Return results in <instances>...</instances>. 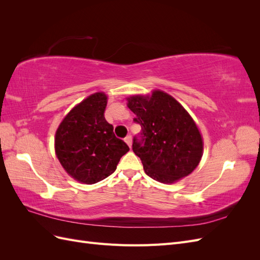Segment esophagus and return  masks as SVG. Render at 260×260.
Masks as SVG:
<instances>
[{"label": "esophagus", "instance_id": "1", "mask_svg": "<svg viewBox=\"0 0 260 260\" xmlns=\"http://www.w3.org/2000/svg\"><path fill=\"white\" fill-rule=\"evenodd\" d=\"M124 142L131 147V145H132V137H131V135H129V136H127V137L124 138Z\"/></svg>", "mask_w": 260, "mask_h": 260}]
</instances>
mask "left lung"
Instances as JSON below:
<instances>
[{
	"mask_svg": "<svg viewBox=\"0 0 260 260\" xmlns=\"http://www.w3.org/2000/svg\"><path fill=\"white\" fill-rule=\"evenodd\" d=\"M128 107L141 132L132 149L142 160L145 174L159 182L172 183L198 167L203 140L194 120L178 102L162 91L152 96H131Z\"/></svg>",
	"mask_w": 260,
	"mask_h": 260,
	"instance_id": "obj_1",
	"label": "left lung"
}]
</instances>
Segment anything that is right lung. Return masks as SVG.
<instances>
[{
  "label": "right lung",
  "instance_id": "obj_1",
  "mask_svg": "<svg viewBox=\"0 0 260 260\" xmlns=\"http://www.w3.org/2000/svg\"><path fill=\"white\" fill-rule=\"evenodd\" d=\"M107 96L92 94L69 112L55 136V151L61 166L86 184L114 174L129 146L114 133L104 117Z\"/></svg>",
  "mask_w": 260,
  "mask_h": 260
}]
</instances>
